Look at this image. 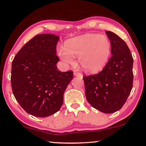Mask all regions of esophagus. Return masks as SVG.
Here are the masks:
<instances>
[{
  "label": "esophagus",
  "instance_id": "1",
  "mask_svg": "<svg viewBox=\"0 0 146 146\" xmlns=\"http://www.w3.org/2000/svg\"><path fill=\"white\" fill-rule=\"evenodd\" d=\"M74 75L76 77H80V78H82V74L81 73H79V72L75 71L74 72Z\"/></svg>",
  "mask_w": 146,
  "mask_h": 146
}]
</instances>
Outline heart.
I'll list each match as a JSON object with an SVG mask.
<instances>
[{"label": "heart", "mask_w": 146, "mask_h": 146, "mask_svg": "<svg viewBox=\"0 0 146 146\" xmlns=\"http://www.w3.org/2000/svg\"><path fill=\"white\" fill-rule=\"evenodd\" d=\"M111 44L106 36L87 33L68 40L64 46H60L57 53L66 64H73L78 57L80 66L85 71L95 73L104 68L109 60Z\"/></svg>", "instance_id": "b5f03b06"}]
</instances>
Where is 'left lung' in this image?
<instances>
[{
  "instance_id": "obj_1",
  "label": "left lung",
  "mask_w": 146,
  "mask_h": 146,
  "mask_svg": "<svg viewBox=\"0 0 146 146\" xmlns=\"http://www.w3.org/2000/svg\"><path fill=\"white\" fill-rule=\"evenodd\" d=\"M111 44V58L101 72L84 76L85 95L93 108L104 113L120 110L126 102L133 82V58L121 38L106 31Z\"/></svg>"
}]
</instances>
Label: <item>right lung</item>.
Returning <instances> with one entry per match:
<instances>
[{
  "instance_id": "1",
  "label": "right lung",
  "mask_w": 146,
  "mask_h": 146,
  "mask_svg": "<svg viewBox=\"0 0 146 146\" xmlns=\"http://www.w3.org/2000/svg\"><path fill=\"white\" fill-rule=\"evenodd\" d=\"M59 39L53 34L37 35L21 48L12 62L13 93L22 108L33 116L45 117L58 112L73 78V71L61 72L56 66Z\"/></svg>"
}]
</instances>
